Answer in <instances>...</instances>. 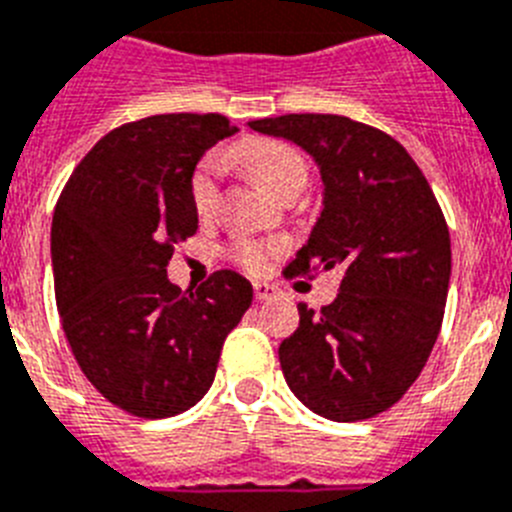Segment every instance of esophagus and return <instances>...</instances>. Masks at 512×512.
<instances>
[{"instance_id":"1","label":"esophagus","mask_w":512,"mask_h":512,"mask_svg":"<svg viewBox=\"0 0 512 512\" xmlns=\"http://www.w3.org/2000/svg\"><path fill=\"white\" fill-rule=\"evenodd\" d=\"M252 288H255V299L257 301H270V299H275V296H278V288L275 286H270V283H265V281H255L252 283Z\"/></svg>"}]
</instances>
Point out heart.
I'll list each match as a JSON object with an SVG mask.
<instances>
[{"label": "heart", "mask_w": 512, "mask_h": 512, "mask_svg": "<svg viewBox=\"0 0 512 512\" xmlns=\"http://www.w3.org/2000/svg\"><path fill=\"white\" fill-rule=\"evenodd\" d=\"M231 159L242 167L252 180L268 193L281 198L288 190H301L306 185V159L296 146L281 139L265 136H247L231 149ZM216 177H219V157H206L190 180V201L201 216H208L216 206ZM268 255V247L252 239H242L231 247V257L242 262L244 268H260Z\"/></svg>", "instance_id": "1"}]
</instances>
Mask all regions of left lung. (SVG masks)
Returning a JSON list of instances; mask_svg holds the SVG:
<instances>
[{
	"label": "left lung",
	"mask_w": 512,
	"mask_h": 512,
	"mask_svg": "<svg viewBox=\"0 0 512 512\" xmlns=\"http://www.w3.org/2000/svg\"><path fill=\"white\" fill-rule=\"evenodd\" d=\"M247 126L314 159L322 213L288 273H342L332 304L306 309L281 342L288 389L337 422L389 410L428 363L451 281V239L428 180L386 133L342 115H281Z\"/></svg>",
	"instance_id": "obj_1"
}]
</instances>
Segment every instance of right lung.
<instances>
[{
  "mask_svg": "<svg viewBox=\"0 0 512 512\" xmlns=\"http://www.w3.org/2000/svg\"><path fill=\"white\" fill-rule=\"evenodd\" d=\"M224 115L170 113L115 128L66 182L51 224L56 306L84 376L136 417H172L211 389L221 345L252 283L219 270L195 293L167 278L175 244L198 231L190 180Z\"/></svg>",
  "mask_w": 512,
  "mask_h": 512,
  "instance_id": "obj_1",
  "label": "right lung"
}]
</instances>
